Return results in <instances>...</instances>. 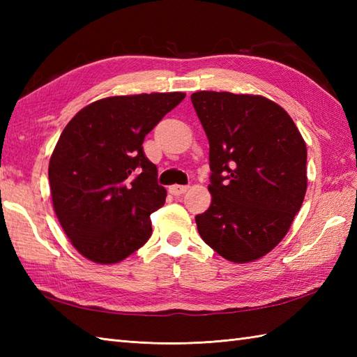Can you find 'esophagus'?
<instances>
[{
    "label": "esophagus",
    "mask_w": 357,
    "mask_h": 357,
    "mask_svg": "<svg viewBox=\"0 0 357 357\" xmlns=\"http://www.w3.org/2000/svg\"><path fill=\"white\" fill-rule=\"evenodd\" d=\"M170 193L173 195V196H181V195H184L187 190H188V187L187 185H179V184H174V185H172L170 188Z\"/></svg>",
    "instance_id": "obj_1"
}]
</instances>
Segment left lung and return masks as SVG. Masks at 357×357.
I'll use <instances>...</instances> for the list:
<instances>
[{
	"label": "left lung",
	"mask_w": 357,
	"mask_h": 357,
	"mask_svg": "<svg viewBox=\"0 0 357 357\" xmlns=\"http://www.w3.org/2000/svg\"><path fill=\"white\" fill-rule=\"evenodd\" d=\"M210 144L211 204L196 216L225 259H259L284 239L307 192V147L290 115L267 98L196 92Z\"/></svg>",
	"instance_id": "8db88e82"
}]
</instances>
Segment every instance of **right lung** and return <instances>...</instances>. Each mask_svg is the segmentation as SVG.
<instances>
[{
  "mask_svg": "<svg viewBox=\"0 0 357 357\" xmlns=\"http://www.w3.org/2000/svg\"><path fill=\"white\" fill-rule=\"evenodd\" d=\"M185 93L112 96L89 104L53 150V208L73 247L98 264H116L151 236L150 215L167 192L144 153L146 135Z\"/></svg>",
  "mask_w": 357,
  "mask_h": 357,
  "instance_id": "right-lung-1",
  "label": "right lung"
}]
</instances>
